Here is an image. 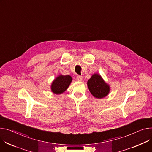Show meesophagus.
<instances>
[{"label":"esophagus","mask_w":152,"mask_h":152,"mask_svg":"<svg viewBox=\"0 0 152 152\" xmlns=\"http://www.w3.org/2000/svg\"><path fill=\"white\" fill-rule=\"evenodd\" d=\"M76 79L77 81H83V77L81 76H77L76 77Z\"/></svg>","instance_id":"esophagus-1"}]
</instances>
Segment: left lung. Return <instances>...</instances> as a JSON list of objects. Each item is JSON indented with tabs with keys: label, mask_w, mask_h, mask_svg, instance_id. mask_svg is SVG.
<instances>
[{
	"label": "left lung",
	"mask_w": 152,
	"mask_h": 152,
	"mask_svg": "<svg viewBox=\"0 0 152 152\" xmlns=\"http://www.w3.org/2000/svg\"><path fill=\"white\" fill-rule=\"evenodd\" d=\"M87 86L90 92L95 98L102 99L108 95L110 86L98 73H94L88 80Z\"/></svg>",
	"instance_id": "8db88e82"
}]
</instances>
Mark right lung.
Masks as SVG:
<instances>
[{"label": "right lung", "mask_w": 152, "mask_h": 152, "mask_svg": "<svg viewBox=\"0 0 152 152\" xmlns=\"http://www.w3.org/2000/svg\"><path fill=\"white\" fill-rule=\"evenodd\" d=\"M72 77L69 75H60L57 76L50 85V90L56 95L63 94L66 90L72 81Z\"/></svg>", "instance_id": "1"}]
</instances>
